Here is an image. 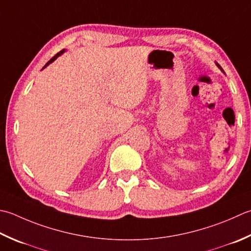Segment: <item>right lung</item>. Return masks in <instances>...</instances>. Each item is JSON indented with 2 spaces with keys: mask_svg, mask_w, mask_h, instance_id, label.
<instances>
[{
  "mask_svg": "<svg viewBox=\"0 0 251 251\" xmlns=\"http://www.w3.org/2000/svg\"><path fill=\"white\" fill-rule=\"evenodd\" d=\"M63 52H64V51L62 50V51H60V52H58V53H56V54H55V55H54V56H53V57L51 58V60H50V61H49V62H48L47 64H46V66H47V65H49V64H50V63H52V62H53L54 60H55V58H56L57 56H60V55H61V54H62Z\"/></svg>",
  "mask_w": 251,
  "mask_h": 251,
  "instance_id": "1",
  "label": "right lung"
}]
</instances>
